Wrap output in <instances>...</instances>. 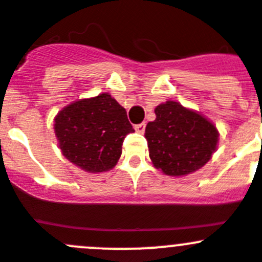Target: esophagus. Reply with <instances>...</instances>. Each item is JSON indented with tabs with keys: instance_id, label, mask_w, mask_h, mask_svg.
<instances>
[{
	"instance_id": "1",
	"label": "esophagus",
	"mask_w": 262,
	"mask_h": 262,
	"mask_svg": "<svg viewBox=\"0 0 262 262\" xmlns=\"http://www.w3.org/2000/svg\"><path fill=\"white\" fill-rule=\"evenodd\" d=\"M145 122H143V123H140V124H136L135 126V129H136V133H139V134H144V131H145Z\"/></svg>"
}]
</instances>
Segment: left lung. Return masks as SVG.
Masks as SVG:
<instances>
[{"label":"left lung","instance_id":"obj_1","mask_svg":"<svg viewBox=\"0 0 262 262\" xmlns=\"http://www.w3.org/2000/svg\"><path fill=\"white\" fill-rule=\"evenodd\" d=\"M156 119L145 128L149 157L168 176H184L207 163L217 148L219 131L212 122L178 101L154 109Z\"/></svg>","mask_w":262,"mask_h":262}]
</instances>
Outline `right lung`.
Instances as JSON below:
<instances>
[{
	"label": "right lung",
	"mask_w": 262,
	"mask_h": 262,
	"mask_svg": "<svg viewBox=\"0 0 262 262\" xmlns=\"http://www.w3.org/2000/svg\"><path fill=\"white\" fill-rule=\"evenodd\" d=\"M54 129L63 156L91 173L113 168L126 135L135 133L126 109L108 92L67 105L55 117Z\"/></svg>",
	"instance_id": "1"
}]
</instances>
